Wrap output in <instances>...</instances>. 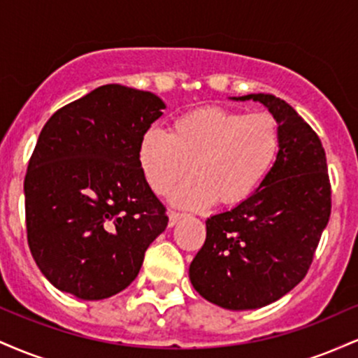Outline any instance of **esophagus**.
<instances>
[{
  "mask_svg": "<svg viewBox=\"0 0 358 358\" xmlns=\"http://www.w3.org/2000/svg\"><path fill=\"white\" fill-rule=\"evenodd\" d=\"M180 219H183V213H180V212H168V225H170V227H173V225H176V222H178Z\"/></svg>",
  "mask_w": 358,
  "mask_h": 358,
  "instance_id": "esophagus-1",
  "label": "esophagus"
}]
</instances>
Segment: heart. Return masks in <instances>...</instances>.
I'll list each match as a JSON object with an SVG mask.
<instances>
[{
    "label": "heart",
    "instance_id": "obj_1",
    "mask_svg": "<svg viewBox=\"0 0 358 358\" xmlns=\"http://www.w3.org/2000/svg\"><path fill=\"white\" fill-rule=\"evenodd\" d=\"M281 129L273 114L207 108L176 117L171 133L148 129L138 162L156 195H166L192 163L193 176L173 193L182 207L236 205L257 190L276 163Z\"/></svg>",
    "mask_w": 358,
    "mask_h": 358
}]
</instances>
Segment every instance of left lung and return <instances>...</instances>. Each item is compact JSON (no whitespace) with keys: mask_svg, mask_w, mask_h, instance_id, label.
Returning <instances> with one entry per match:
<instances>
[{"mask_svg":"<svg viewBox=\"0 0 358 358\" xmlns=\"http://www.w3.org/2000/svg\"><path fill=\"white\" fill-rule=\"evenodd\" d=\"M276 117L281 150L252 195L205 220L207 239L190 264L199 294L225 310H256L306 276L331 212L327 156L318 134L273 94H249Z\"/></svg>","mask_w":358,"mask_h":358,"instance_id":"1","label":"left lung"}]
</instances>
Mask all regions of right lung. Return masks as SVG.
Segmentation results:
<instances>
[{"mask_svg": "<svg viewBox=\"0 0 358 358\" xmlns=\"http://www.w3.org/2000/svg\"><path fill=\"white\" fill-rule=\"evenodd\" d=\"M153 92L108 84L48 119L24 176L31 256L57 289L104 299L126 289L168 225L138 162L162 116Z\"/></svg>", "mask_w": 358, "mask_h": 358, "instance_id": "right-lung-1", "label": "right lung"}]
</instances>
